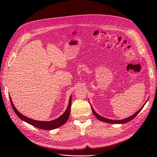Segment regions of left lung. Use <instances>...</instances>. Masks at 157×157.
Wrapping results in <instances>:
<instances>
[{
  "label": "left lung",
  "instance_id": "obj_1",
  "mask_svg": "<svg viewBox=\"0 0 157 157\" xmlns=\"http://www.w3.org/2000/svg\"><path fill=\"white\" fill-rule=\"evenodd\" d=\"M148 99H149V98H147V101H146V102L144 104V105L141 107V108H140L139 110H138L136 113H135L133 115H132V116L127 118H125V119H123V120H111V119H108L106 118H104V117H101V115L98 114L95 111V110L94 109V108H92V106L91 105V108H92V112L93 113L95 114V116L97 117V119H98L99 120L102 121H104V122H105V123H112V124H124V123H126L127 122H129L130 121L132 120L137 115V114L141 111L142 110V109L143 108V107L144 106V105L146 104V102L148 101Z\"/></svg>",
  "mask_w": 157,
  "mask_h": 157
}]
</instances>
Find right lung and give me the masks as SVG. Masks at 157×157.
I'll return each mask as SVG.
<instances>
[{
  "mask_svg": "<svg viewBox=\"0 0 157 157\" xmlns=\"http://www.w3.org/2000/svg\"><path fill=\"white\" fill-rule=\"evenodd\" d=\"M10 101L11 104L12 105V108L15 112L16 114L23 121H25L31 125H33L35 127L40 128V129H43V130H53L56 128H59L60 126L63 125L65 124V122L67 121L69 117V114L71 112V95L70 96L69 98V104L67 109H66L64 113L60 116V117L57 118L55 120H52V121H37L35 120H32L31 118H29L28 117H26L25 116H23V115L20 113L16 108H15V106L14 105L13 101L11 100V97H10Z\"/></svg>",
  "mask_w": 157,
  "mask_h": 157,
  "instance_id": "obj_1",
  "label": "right lung"
}]
</instances>
